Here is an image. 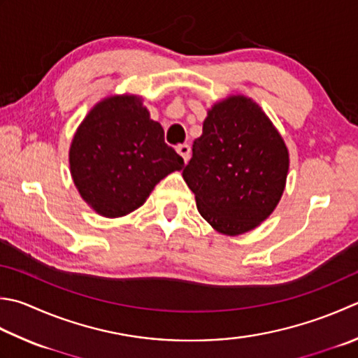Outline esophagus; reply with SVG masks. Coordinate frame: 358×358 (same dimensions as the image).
Masks as SVG:
<instances>
[{"label": "esophagus", "instance_id": "1", "mask_svg": "<svg viewBox=\"0 0 358 358\" xmlns=\"http://www.w3.org/2000/svg\"><path fill=\"white\" fill-rule=\"evenodd\" d=\"M177 152L180 153V157L185 159V163L189 159V153H191V147H189L187 144H180L177 147Z\"/></svg>", "mask_w": 358, "mask_h": 358}]
</instances>
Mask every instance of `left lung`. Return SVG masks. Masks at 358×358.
<instances>
[{
    "label": "left lung",
    "mask_w": 358,
    "mask_h": 358,
    "mask_svg": "<svg viewBox=\"0 0 358 358\" xmlns=\"http://www.w3.org/2000/svg\"><path fill=\"white\" fill-rule=\"evenodd\" d=\"M287 172L282 136L253 99L239 94L208 111L183 178L203 219L222 234L239 236L275 211Z\"/></svg>",
    "instance_id": "obj_1"
}]
</instances>
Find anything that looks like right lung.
<instances>
[{
  "mask_svg": "<svg viewBox=\"0 0 358 358\" xmlns=\"http://www.w3.org/2000/svg\"><path fill=\"white\" fill-rule=\"evenodd\" d=\"M185 161L164 143L161 124L150 119L135 94L96 103L74 133L69 169L80 197L108 219L127 215L161 180Z\"/></svg>",
  "mask_w": 358,
  "mask_h": 358,
  "instance_id": "add662e5",
  "label": "right lung"
}]
</instances>
